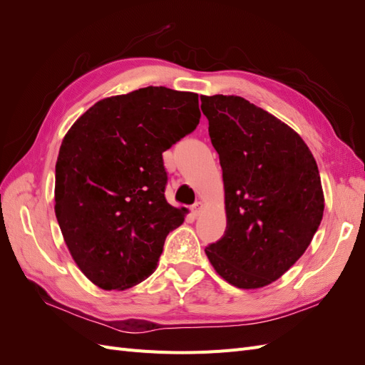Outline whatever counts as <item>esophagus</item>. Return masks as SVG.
Segmentation results:
<instances>
[{"label":"esophagus","instance_id":"1","mask_svg":"<svg viewBox=\"0 0 365 365\" xmlns=\"http://www.w3.org/2000/svg\"><path fill=\"white\" fill-rule=\"evenodd\" d=\"M202 210H204V202H201V201H197V202H195V204L192 205V213H193V216H200V215L202 213Z\"/></svg>","mask_w":365,"mask_h":365}]
</instances>
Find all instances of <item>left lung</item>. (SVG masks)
Instances as JSON below:
<instances>
[{"instance_id":"1","label":"left lung","mask_w":365,"mask_h":365,"mask_svg":"<svg viewBox=\"0 0 365 365\" xmlns=\"http://www.w3.org/2000/svg\"><path fill=\"white\" fill-rule=\"evenodd\" d=\"M219 153L227 228L205 254L239 289L280 279L303 256L324 212L317 161L297 132L239 96H201Z\"/></svg>"}]
</instances>
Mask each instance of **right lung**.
<instances>
[{
  "mask_svg": "<svg viewBox=\"0 0 365 365\" xmlns=\"http://www.w3.org/2000/svg\"><path fill=\"white\" fill-rule=\"evenodd\" d=\"M200 118L196 93L148 86L102 98L65 134L54 213L73 260L98 288L125 291L157 269L187 213L164 197L163 152Z\"/></svg>",
  "mask_w": 365,
  "mask_h": 365,
  "instance_id": "obj_1",
  "label": "right lung"
}]
</instances>
